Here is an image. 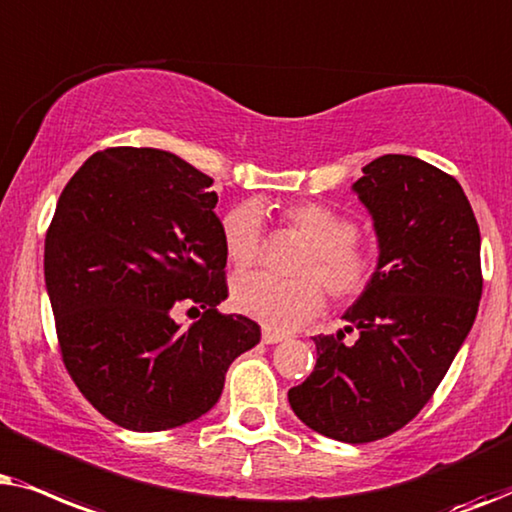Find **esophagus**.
<instances>
[{
  "label": "esophagus",
  "instance_id": "esophagus-1",
  "mask_svg": "<svg viewBox=\"0 0 512 512\" xmlns=\"http://www.w3.org/2000/svg\"><path fill=\"white\" fill-rule=\"evenodd\" d=\"M283 339H288V335H283V332L269 330V327H264V332H262V342L264 344H278V342H283Z\"/></svg>",
  "mask_w": 512,
  "mask_h": 512
}]
</instances>
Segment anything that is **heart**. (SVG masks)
<instances>
[{
	"label": "heart",
	"instance_id": "heart-1",
	"mask_svg": "<svg viewBox=\"0 0 512 512\" xmlns=\"http://www.w3.org/2000/svg\"><path fill=\"white\" fill-rule=\"evenodd\" d=\"M278 220L309 243L295 274L283 281L269 274L243 276L234 283L231 299L245 316L269 330L304 325L325 304V292L339 306L358 302L384 269L381 250L358 238V222L335 206L297 201L278 210ZM264 222L255 203H238L222 217V245L236 269L255 267L262 255Z\"/></svg>",
	"mask_w": 512,
	"mask_h": 512
}]
</instances>
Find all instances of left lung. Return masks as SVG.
<instances>
[{
  "label": "left lung",
  "instance_id": "obj_1",
  "mask_svg": "<svg viewBox=\"0 0 512 512\" xmlns=\"http://www.w3.org/2000/svg\"><path fill=\"white\" fill-rule=\"evenodd\" d=\"M363 173L353 189L374 217L384 269L344 330L313 337L316 367L288 391L306 426L351 445L388 438L424 410L482 295L480 227L459 182L405 154Z\"/></svg>",
  "mask_w": 512,
  "mask_h": 512
}]
</instances>
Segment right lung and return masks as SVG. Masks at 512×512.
<instances>
[{
	"instance_id": "obj_1",
	"label": "right lung",
	"mask_w": 512,
	"mask_h": 512,
	"mask_svg": "<svg viewBox=\"0 0 512 512\" xmlns=\"http://www.w3.org/2000/svg\"><path fill=\"white\" fill-rule=\"evenodd\" d=\"M213 177L152 147L93 154L60 194L44 276L58 349L81 395L138 433L199 419L236 356L260 342L255 320L222 316L229 297ZM185 303L202 318L180 331Z\"/></svg>"
}]
</instances>
